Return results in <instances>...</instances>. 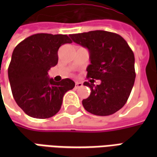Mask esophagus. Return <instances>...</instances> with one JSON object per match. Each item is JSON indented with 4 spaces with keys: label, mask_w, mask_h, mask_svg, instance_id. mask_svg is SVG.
Returning a JSON list of instances; mask_svg holds the SVG:
<instances>
[{
    "label": "esophagus",
    "mask_w": 157,
    "mask_h": 157,
    "mask_svg": "<svg viewBox=\"0 0 157 157\" xmlns=\"http://www.w3.org/2000/svg\"><path fill=\"white\" fill-rule=\"evenodd\" d=\"M82 82H75V88H80V87H82Z\"/></svg>",
    "instance_id": "esophagus-1"
}]
</instances>
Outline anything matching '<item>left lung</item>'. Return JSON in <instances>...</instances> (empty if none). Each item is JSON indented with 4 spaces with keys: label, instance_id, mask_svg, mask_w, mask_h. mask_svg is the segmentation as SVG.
Returning <instances> with one entry per match:
<instances>
[{
    "label": "left lung",
    "instance_id": "8db88e82",
    "mask_svg": "<svg viewBox=\"0 0 157 157\" xmlns=\"http://www.w3.org/2000/svg\"><path fill=\"white\" fill-rule=\"evenodd\" d=\"M73 41L88 49L91 64L87 78L91 83L83 85L91 94L82 100L87 112L94 115L108 116L122 109L127 102L135 79V55L127 42L117 33L102 30L70 34ZM93 78L101 83L95 86Z\"/></svg>",
    "mask_w": 157,
    "mask_h": 157
}]
</instances>
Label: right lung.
I'll return each instance as SVG.
<instances>
[{
	"label": "right lung",
	"mask_w": 157,
	"mask_h": 157,
	"mask_svg": "<svg viewBox=\"0 0 157 157\" xmlns=\"http://www.w3.org/2000/svg\"><path fill=\"white\" fill-rule=\"evenodd\" d=\"M65 34L37 33L16 46L8 67V78L13 98L26 114L48 118L61 108L63 97L75 86L69 78L56 82L48 78L49 69L58 63L61 45L71 44Z\"/></svg>",
	"instance_id": "add662e5"
}]
</instances>
